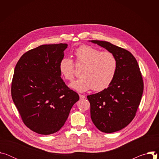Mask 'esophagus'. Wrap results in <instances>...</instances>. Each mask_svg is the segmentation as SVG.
I'll return each instance as SVG.
<instances>
[{
	"label": "esophagus",
	"instance_id": "esophagus-1",
	"mask_svg": "<svg viewBox=\"0 0 159 159\" xmlns=\"http://www.w3.org/2000/svg\"><path fill=\"white\" fill-rule=\"evenodd\" d=\"M79 97H80V99H83L85 98V96L84 95H82V94H79Z\"/></svg>",
	"mask_w": 159,
	"mask_h": 159
}]
</instances>
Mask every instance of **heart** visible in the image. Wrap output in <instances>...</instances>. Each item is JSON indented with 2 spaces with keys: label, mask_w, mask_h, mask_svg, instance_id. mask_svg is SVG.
I'll use <instances>...</instances> for the list:
<instances>
[{
  "label": "heart",
  "mask_w": 159,
  "mask_h": 159,
  "mask_svg": "<svg viewBox=\"0 0 159 159\" xmlns=\"http://www.w3.org/2000/svg\"><path fill=\"white\" fill-rule=\"evenodd\" d=\"M75 63L84 65L80 71V78L70 84L76 91L82 93L93 89L101 91L108 87L114 80L118 69L116 57L110 52H100L89 45H82L74 51ZM58 69L63 78L72 81L75 69L72 60L62 58Z\"/></svg>",
  "instance_id": "heart-1"
}]
</instances>
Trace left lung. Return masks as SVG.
<instances>
[{
    "instance_id": "left-lung-1",
    "label": "left lung",
    "mask_w": 159,
    "mask_h": 159,
    "mask_svg": "<svg viewBox=\"0 0 159 159\" xmlns=\"http://www.w3.org/2000/svg\"><path fill=\"white\" fill-rule=\"evenodd\" d=\"M89 41L104 48L117 59V72L111 85L87 96L94 125L102 132L113 133L126 127L135 116L143 90L142 74L137 60L128 50L107 41Z\"/></svg>"
}]
</instances>
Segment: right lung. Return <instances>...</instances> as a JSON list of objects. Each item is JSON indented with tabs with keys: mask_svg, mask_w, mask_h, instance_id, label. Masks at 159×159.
Returning a JSON list of instances; mask_svg holds the SVG:
<instances>
[{
	"mask_svg": "<svg viewBox=\"0 0 159 159\" xmlns=\"http://www.w3.org/2000/svg\"><path fill=\"white\" fill-rule=\"evenodd\" d=\"M67 44H43L22 55L17 61L11 95L25 125L41 134L57 132L73 105L79 100L59 71Z\"/></svg>",
	"mask_w": 159,
	"mask_h": 159,
	"instance_id": "obj_1",
	"label": "right lung"
}]
</instances>
